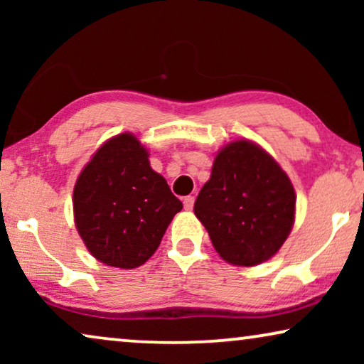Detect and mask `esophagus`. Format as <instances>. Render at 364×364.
<instances>
[{"mask_svg":"<svg viewBox=\"0 0 364 364\" xmlns=\"http://www.w3.org/2000/svg\"><path fill=\"white\" fill-rule=\"evenodd\" d=\"M193 202H196V197H193V196L186 197V198H183V208H186V210H192Z\"/></svg>","mask_w":364,"mask_h":364,"instance_id":"1","label":"esophagus"}]
</instances>
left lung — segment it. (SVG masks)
<instances>
[{"instance_id": "1", "label": "left lung", "mask_w": 364, "mask_h": 364, "mask_svg": "<svg viewBox=\"0 0 364 364\" xmlns=\"http://www.w3.org/2000/svg\"><path fill=\"white\" fill-rule=\"evenodd\" d=\"M296 196L278 162L240 139L220 149L193 212L223 260L253 267L270 260L290 235Z\"/></svg>"}]
</instances>
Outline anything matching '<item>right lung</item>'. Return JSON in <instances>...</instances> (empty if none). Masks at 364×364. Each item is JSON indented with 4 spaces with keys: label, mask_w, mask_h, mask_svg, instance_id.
I'll list each match as a JSON object with an SVG mask.
<instances>
[{
    "label": "right lung",
    "mask_w": 364,
    "mask_h": 364,
    "mask_svg": "<svg viewBox=\"0 0 364 364\" xmlns=\"http://www.w3.org/2000/svg\"><path fill=\"white\" fill-rule=\"evenodd\" d=\"M73 208L91 255L129 270L154 255L182 202L152 171L147 149L124 132L104 142L79 173Z\"/></svg>",
    "instance_id": "add662e5"
}]
</instances>
